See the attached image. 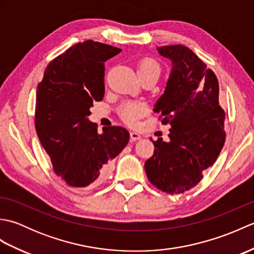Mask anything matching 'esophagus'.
Wrapping results in <instances>:
<instances>
[{
  "label": "esophagus",
  "instance_id": "obj_1",
  "mask_svg": "<svg viewBox=\"0 0 254 254\" xmlns=\"http://www.w3.org/2000/svg\"><path fill=\"white\" fill-rule=\"evenodd\" d=\"M130 136H131L132 142H135V141H138V139H141V135H139L137 132H131Z\"/></svg>",
  "mask_w": 254,
  "mask_h": 254
}]
</instances>
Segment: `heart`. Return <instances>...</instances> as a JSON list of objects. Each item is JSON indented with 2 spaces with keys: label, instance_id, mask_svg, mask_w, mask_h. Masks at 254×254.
Wrapping results in <instances>:
<instances>
[{
  "label": "heart",
  "instance_id": "1",
  "mask_svg": "<svg viewBox=\"0 0 254 254\" xmlns=\"http://www.w3.org/2000/svg\"><path fill=\"white\" fill-rule=\"evenodd\" d=\"M161 73L160 64L154 60V59L146 58L139 61L137 65V74L139 76L144 75H154L156 77H159ZM148 111V107L146 102L144 101H134L127 100L124 101L119 108V115L122 118L124 122H127L128 126H135L141 118L146 115Z\"/></svg>",
  "mask_w": 254,
  "mask_h": 254
}]
</instances>
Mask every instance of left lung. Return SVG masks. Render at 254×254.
Instances as JSON below:
<instances>
[{"label": "left lung", "instance_id": "obj_1", "mask_svg": "<svg viewBox=\"0 0 254 254\" xmlns=\"http://www.w3.org/2000/svg\"><path fill=\"white\" fill-rule=\"evenodd\" d=\"M157 50L170 59L172 69L154 111L171 127L168 142L152 139L154 155L145 171L154 187L172 195L195 187L216 161L226 138L225 111L217 76L195 53L182 45Z\"/></svg>", "mask_w": 254, "mask_h": 254}]
</instances>
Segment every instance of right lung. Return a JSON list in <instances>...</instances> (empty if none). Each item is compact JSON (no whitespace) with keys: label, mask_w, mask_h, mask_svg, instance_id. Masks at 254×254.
<instances>
[{"label":"right lung","mask_w":254,"mask_h":254,"mask_svg":"<svg viewBox=\"0 0 254 254\" xmlns=\"http://www.w3.org/2000/svg\"><path fill=\"white\" fill-rule=\"evenodd\" d=\"M121 49L94 40L72 46L48 64L38 84L35 127L53 170L67 186L93 189L104 182L111 161L130 133L107 127L99 134L90 107L105 96V62Z\"/></svg>","instance_id":"obj_1"}]
</instances>
